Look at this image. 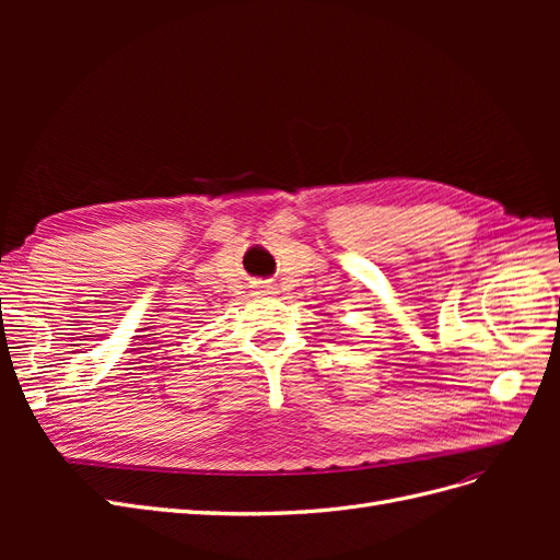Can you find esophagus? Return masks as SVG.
I'll use <instances>...</instances> for the list:
<instances>
[{"instance_id": "esophagus-1", "label": "esophagus", "mask_w": 560, "mask_h": 560, "mask_svg": "<svg viewBox=\"0 0 560 560\" xmlns=\"http://www.w3.org/2000/svg\"><path fill=\"white\" fill-rule=\"evenodd\" d=\"M259 290H261V292H268V287H259Z\"/></svg>"}]
</instances>
